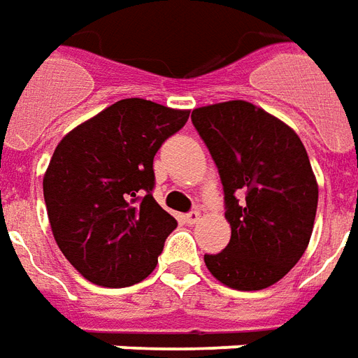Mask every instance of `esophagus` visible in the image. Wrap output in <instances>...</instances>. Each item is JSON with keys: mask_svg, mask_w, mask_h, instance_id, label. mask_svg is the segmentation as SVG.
Returning a JSON list of instances; mask_svg holds the SVG:
<instances>
[{"mask_svg": "<svg viewBox=\"0 0 358 358\" xmlns=\"http://www.w3.org/2000/svg\"><path fill=\"white\" fill-rule=\"evenodd\" d=\"M200 217H202V215H200V212H196V210H194V212H189V214H185V222H187L189 225L199 224Z\"/></svg>", "mask_w": 358, "mask_h": 358, "instance_id": "obj_1", "label": "esophagus"}]
</instances>
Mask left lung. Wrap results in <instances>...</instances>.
<instances>
[{"mask_svg": "<svg viewBox=\"0 0 358 358\" xmlns=\"http://www.w3.org/2000/svg\"><path fill=\"white\" fill-rule=\"evenodd\" d=\"M192 125L214 158L231 241L204 255L210 273L239 291L278 283L305 255L313 235L318 183L299 134L245 100L192 110ZM235 194H245L238 204Z\"/></svg>", "mask_w": 358, "mask_h": 358, "instance_id": "1", "label": "left lung"}]
</instances>
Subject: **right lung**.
Returning <instances> with one entry per match:
<instances>
[{"label":"right lung","mask_w":358,"mask_h":358,"mask_svg":"<svg viewBox=\"0 0 358 358\" xmlns=\"http://www.w3.org/2000/svg\"><path fill=\"white\" fill-rule=\"evenodd\" d=\"M189 110L127 98L75 127L44 173L53 239L83 278L127 287L148 278L177 227L152 196L154 156Z\"/></svg>","instance_id":"obj_1"}]
</instances>
